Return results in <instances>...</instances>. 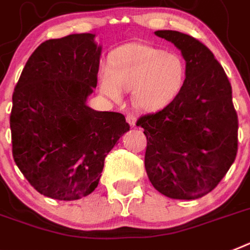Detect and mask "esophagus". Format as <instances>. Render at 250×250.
I'll use <instances>...</instances> for the list:
<instances>
[{
  "label": "esophagus",
  "instance_id": "obj_1",
  "mask_svg": "<svg viewBox=\"0 0 250 250\" xmlns=\"http://www.w3.org/2000/svg\"><path fill=\"white\" fill-rule=\"evenodd\" d=\"M126 121L129 123V125L131 127H135V125H137V117L134 116L133 113H127L126 115Z\"/></svg>",
  "mask_w": 250,
  "mask_h": 250
}]
</instances>
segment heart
<instances>
[{"mask_svg":"<svg viewBox=\"0 0 250 250\" xmlns=\"http://www.w3.org/2000/svg\"><path fill=\"white\" fill-rule=\"evenodd\" d=\"M185 75V63L176 53L146 43H130L112 53L111 65L101 66L100 89L112 101H120L124 90H131L138 108L158 111L176 98Z\"/></svg>","mask_w":250,"mask_h":250,"instance_id":"obj_1","label":"heart"}]
</instances>
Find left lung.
I'll use <instances>...</instances> for the list:
<instances>
[{"label": "left lung", "instance_id": "obj_1", "mask_svg": "<svg viewBox=\"0 0 250 250\" xmlns=\"http://www.w3.org/2000/svg\"><path fill=\"white\" fill-rule=\"evenodd\" d=\"M154 34L180 49L187 75L168 106L137 121L147 137L144 166L161 194L197 199L217 187L236 157L238 115L231 84L198 39L176 30Z\"/></svg>", "mask_w": 250, "mask_h": 250}]
</instances>
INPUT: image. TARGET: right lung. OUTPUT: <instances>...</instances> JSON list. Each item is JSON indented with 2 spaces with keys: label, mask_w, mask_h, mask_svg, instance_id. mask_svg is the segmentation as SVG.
<instances>
[{
  "label": "right lung",
  "mask_w": 250,
  "mask_h": 250,
  "mask_svg": "<svg viewBox=\"0 0 250 250\" xmlns=\"http://www.w3.org/2000/svg\"><path fill=\"white\" fill-rule=\"evenodd\" d=\"M94 34L48 39L32 53L12 94V156L38 193L59 201L90 194L104 158L130 129L119 112L92 110L102 47Z\"/></svg>",
  "instance_id": "right-lung-1"
}]
</instances>
